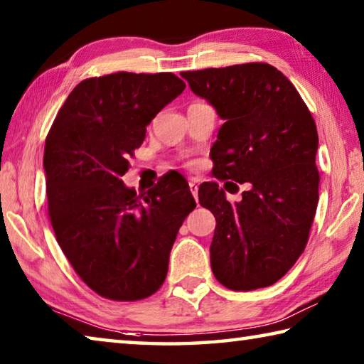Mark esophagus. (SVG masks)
Instances as JSON below:
<instances>
[{
	"mask_svg": "<svg viewBox=\"0 0 364 364\" xmlns=\"http://www.w3.org/2000/svg\"><path fill=\"white\" fill-rule=\"evenodd\" d=\"M189 189H191V194H193L194 199L197 200V191H199V188H197L196 181H189Z\"/></svg>",
	"mask_w": 364,
	"mask_h": 364,
	"instance_id": "34e87169",
	"label": "esophagus"
}]
</instances>
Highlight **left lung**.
<instances>
[{
  "label": "left lung",
  "instance_id": "left-lung-1",
  "mask_svg": "<svg viewBox=\"0 0 364 364\" xmlns=\"http://www.w3.org/2000/svg\"><path fill=\"white\" fill-rule=\"evenodd\" d=\"M181 77L225 120L210 149L212 175L249 184L236 204L218 183L199 188L200 205L217 220L210 245L215 278L231 291L274 284L305 250L316 213V123L295 86L269 64Z\"/></svg>",
  "mask_w": 364,
  "mask_h": 364
}]
</instances>
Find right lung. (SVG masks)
Instances as JSON below:
<instances>
[{
	"mask_svg": "<svg viewBox=\"0 0 364 364\" xmlns=\"http://www.w3.org/2000/svg\"><path fill=\"white\" fill-rule=\"evenodd\" d=\"M184 88L170 72L86 78L48 133L49 220L75 273L101 297L134 301L157 292L178 230L196 208L178 171L139 196L122 181L146 127Z\"/></svg>",
	"mask_w": 364,
	"mask_h": 364,
	"instance_id": "obj_1",
	"label": "right lung"
}]
</instances>
